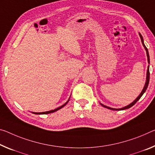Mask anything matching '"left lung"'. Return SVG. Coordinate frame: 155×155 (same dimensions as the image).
<instances>
[{"mask_svg": "<svg viewBox=\"0 0 155 155\" xmlns=\"http://www.w3.org/2000/svg\"><path fill=\"white\" fill-rule=\"evenodd\" d=\"M139 36H140V38H141V43L142 44H143V45L144 47L145 50H146V54H147V57H148V63H150V56H149V54H148V49H147V48L146 47V45H145V44L143 43V37H142L141 34L139 33ZM149 81H150V71H149V65L148 67V70H147V74H146V83H145V85L143 87V90L141 91V92L140 93V94L139 95V97H137V98L136 99H135L133 102L131 103L130 104L127 105V106H125L124 107H122V108H119V109H117V108H112V107H108V106H106V105H104L101 104V105H102V106H104V107H105V108H107V109H110V110H126V109H128L130 108V107H131L132 106H133V105L136 104V103L140 99V98H141L142 97V95H143L144 94V92H146V90L147 88H148V84H149Z\"/></svg>", "mask_w": 155, "mask_h": 155, "instance_id": "obj_1", "label": "left lung"}]
</instances>
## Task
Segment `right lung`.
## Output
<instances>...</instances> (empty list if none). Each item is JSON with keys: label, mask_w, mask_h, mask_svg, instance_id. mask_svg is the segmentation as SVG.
<instances>
[{"label": "right lung", "mask_w": 155, "mask_h": 155, "mask_svg": "<svg viewBox=\"0 0 155 155\" xmlns=\"http://www.w3.org/2000/svg\"><path fill=\"white\" fill-rule=\"evenodd\" d=\"M69 100H70V99H68V101L67 102L65 103V104H63V105H61V106H60V107H57V108H56V109H54V110H50V111H48V112H32L33 114H50V113H52V112H56V111H57V110H60V109H61L63 107H64L65 105L68 104V101H69Z\"/></svg>", "instance_id": "right-lung-1"}]
</instances>
